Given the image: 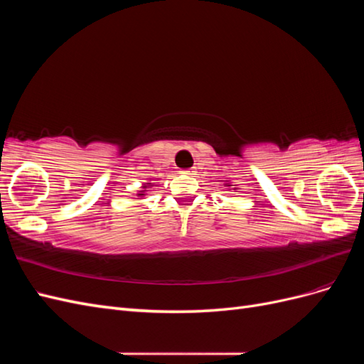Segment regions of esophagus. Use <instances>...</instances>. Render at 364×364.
<instances>
[{"label":"esophagus","mask_w":364,"mask_h":364,"mask_svg":"<svg viewBox=\"0 0 364 364\" xmlns=\"http://www.w3.org/2000/svg\"><path fill=\"white\" fill-rule=\"evenodd\" d=\"M183 173H186V174H190V176H191V174H194L196 171H194V168H188V170H185Z\"/></svg>","instance_id":"esophagus-1"}]
</instances>
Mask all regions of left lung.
Segmentation results:
<instances>
[{
	"instance_id": "obj_1",
	"label": "left lung",
	"mask_w": 364,
	"mask_h": 364,
	"mask_svg": "<svg viewBox=\"0 0 364 364\" xmlns=\"http://www.w3.org/2000/svg\"><path fill=\"white\" fill-rule=\"evenodd\" d=\"M226 186H230V185H226Z\"/></svg>"
}]
</instances>
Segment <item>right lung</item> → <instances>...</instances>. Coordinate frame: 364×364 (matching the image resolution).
Returning <instances> with one entry per match:
<instances>
[{
    "label": "right lung",
    "instance_id": "add662e5",
    "mask_svg": "<svg viewBox=\"0 0 364 364\" xmlns=\"http://www.w3.org/2000/svg\"><path fill=\"white\" fill-rule=\"evenodd\" d=\"M149 186H151V183H146L144 186H142V188H149ZM144 191H147V190H144ZM144 191H141V193L138 194V197H142V196H144Z\"/></svg>",
    "mask_w": 364,
    "mask_h": 364
}]
</instances>
